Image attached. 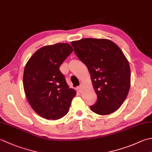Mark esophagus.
Here are the masks:
<instances>
[{
	"mask_svg": "<svg viewBox=\"0 0 152 152\" xmlns=\"http://www.w3.org/2000/svg\"><path fill=\"white\" fill-rule=\"evenodd\" d=\"M77 91H78V93H82V86H80L78 87H77Z\"/></svg>",
	"mask_w": 152,
	"mask_h": 152,
	"instance_id": "34e87169",
	"label": "esophagus"
}]
</instances>
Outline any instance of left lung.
Returning a JSON list of instances; mask_svg holds the SVG:
<instances>
[{"mask_svg":"<svg viewBox=\"0 0 152 152\" xmlns=\"http://www.w3.org/2000/svg\"><path fill=\"white\" fill-rule=\"evenodd\" d=\"M78 59L88 67L97 101L90 106L99 115L120 107L131 86L129 64L123 51L111 40L83 38L70 43Z\"/></svg>","mask_w":152,"mask_h":152,"instance_id":"8db88e82","label":"left lung"}]
</instances>
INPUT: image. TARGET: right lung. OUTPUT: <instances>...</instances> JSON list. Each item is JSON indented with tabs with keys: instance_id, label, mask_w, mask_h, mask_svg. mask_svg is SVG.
<instances>
[{
	"instance_id": "obj_1",
	"label": "right lung",
	"mask_w": 152,
	"mask_h": 152,
	"mask_svg": "<svg viewBox=\"0 0 152 152\" xmlns=\"http://www.w3.org/2000/svg\"><path fill=\"white\" fill-rule=\"evenodd\" d=\"M72 51L67 43L44 46L25 66L23 82L25 95L32 108L45 119L56 120L65 115L76 94L69 88L59 70Z\"/></svg>"
}]
</instances>
